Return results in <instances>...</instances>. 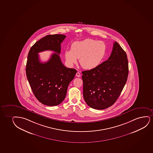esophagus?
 <instances>
[{
    "label": "esophagus",
    "mask_w": 153,
    "mask_h": 153,
    "mask_svg": "<svg viewBox=\"0 0 153 153\" xmlns=\"http://www.w3.org/2000/svg\"><path fill=\"white\" fill-rule=\"evenodd\" d=\"M76 76H77V77H80L81 76V74H79V72H76Z\"/></svg>",
    "instance_id": "obj_1"
}]
</instances>
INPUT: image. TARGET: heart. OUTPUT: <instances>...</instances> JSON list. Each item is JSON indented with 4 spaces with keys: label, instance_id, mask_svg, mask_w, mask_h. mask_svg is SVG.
<instances>
[{
    "label": "heart",
    "instance_id": "heart-1",
    "mask_svg": "<svg viewBox=\"0 0 153 153\" xmlns=\"http://www.w3.org/2000/svg\"><path fill=\"white\" fill-rule=\"evenodd\" d=\"M105 42L91 39H86L73 43L71 49L64 52V56L68 65L73 66L79 59V63L85 69H93L99 66L106 55Z\"/></svg>",
    "mask_w": 153,
    "mask_h": 153
}]
</instances>
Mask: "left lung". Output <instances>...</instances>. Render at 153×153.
Returning a JSON list of instances; mask_svg holds the SVG:
<instances>
[{
	"label": "left lung",
	"instance_id": "8db88e82",
	"mask_svg": "<svg viewBox=\"0 0 153 153\" xmlns=\"http://www.w3.org/2000/svg\"><path fill=\"white\" fill-rule=\"evenodd\" d=\"M128 72L126 52L115 42L108 60L96 68L82 72L83 97L87 105L97 110L112 105L122 93Z\"/></svg>",
	"mask_w": 153,
	"mask_h": 153
}]
</instances>
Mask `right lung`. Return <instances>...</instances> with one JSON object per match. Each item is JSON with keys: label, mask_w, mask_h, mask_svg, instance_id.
<instances>
[{"label": "right lung", "mask_w": 153, "mask_h": 153, "mask_svg": "<svg viewBox=\"0 0 153 153\" xmlns=\"http://www.w3.org/2000/svg\"><path fill=\"white\" fill-rule=\"evenodd\" d=\"M64 35H47L31 47L27 57L26 73L33 93L43 105L55 106L66 97L68 85L77 71L67 68L62 64L59 55ZM54 51L48 62L41 63L38 53L45 50ZM58 53V55L56 54Z\"/></svg>", "instance_id": "add662e5"}]
</instances>
